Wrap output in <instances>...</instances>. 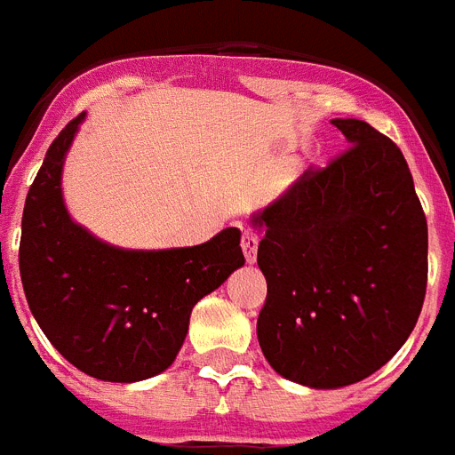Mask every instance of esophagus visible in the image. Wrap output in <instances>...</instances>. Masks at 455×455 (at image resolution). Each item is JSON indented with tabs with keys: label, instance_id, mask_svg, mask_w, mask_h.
<instances>
[{
	"label": "esophagus",
	"instance_id": "obj_1",
	"mask_svg": "<svg viewBox=\"0 0 455 455\" xmlns=\"http://www.w3.org/2000/svg\"><path fill=\"white\" fill-rule=\"evenodd\" d=\"M242 251H244L246 263H256L258 256V235L251 228L242 230Z\"/></svg>",
	"mask_w": 455,
	"mask_h": 455
}]
</instances>
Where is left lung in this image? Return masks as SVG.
Here are the masks:
<instances>
[{
    "instance_id": "obj_1",
    "label": "left lung",
    "mask_w": 455,
    "mask_h": 455,
    "mask_svg": "<svg viewBox=\"0 0 455 455\" xmlns=\"http://www.w3.org/2000/svg\"><path fill=\"white\" fill-rule=\"evenodd\" d=\"M253 216L267 298L258 343L279 376L329 390L364 380L411 336L427 286V220L404 155L362 119Z\"/></svg>"
}]
</instances>
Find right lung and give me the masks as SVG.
<instances>
[{
    "label": "right lung",
    "instance_id": "1",
    "mask_svg": "<svg viewBox=\"0 0 455 455\" xmlns=\"http://www.w3.org/2000/svg\"><path fill=\"white\" fill-rule=\"evenodd\" d=\"M82 119L58 133L30 185L20 279L39 329L72 366L98 380L136 383L173 364L195 303L242 267L244 253L237 228L188 249L124 251L72 223L60 171Z\"/></svg>",
    "mask_w": 455,
    "mask_h": 455
}]
</instances>
